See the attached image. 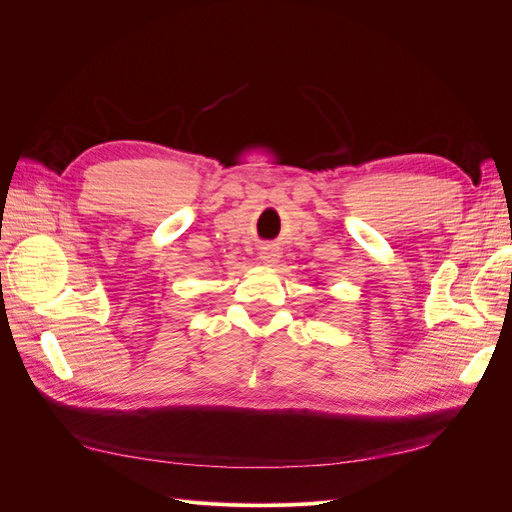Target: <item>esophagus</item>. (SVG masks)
<instances>
[{
  "mask_svg": "<svg viewBox=\"0 0 512 512\" xmlns=\"http://www.w3.org/2000/svg\"><path fill=\"white\" fill-rule=\"evenodd\" d=\"M260 260H262V262H267V265H275V262L280 260V254H277V250H275L273 245H267V247H262Z\"/></svg>",
  "mask_w": 512,
  "mask_h": 512,
  "instance_id": "1",
  "label": "esophagus"
}]
</instances>
